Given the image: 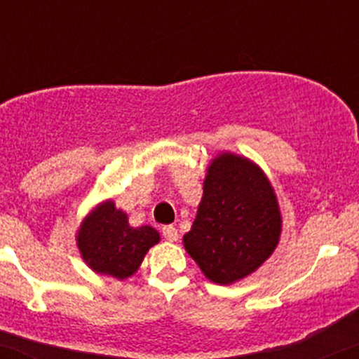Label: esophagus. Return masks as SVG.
<instances>
[{"instance_id":"34e87169","label":"esophagus","mask_w":359,"mask_h":359,"mask_svg":"<svg viewBox=\"0 0 359 359\" xmlns=\"http://www.w3.org/2000/svg\"><path fill=\"white\" fill-rule=\"evenodd\" d=\"M161 233H163L165 240H168V242H177V240H179V231H177V228L172 226V224H167V226L161 228Z\"/></svg>"}]
</instances>
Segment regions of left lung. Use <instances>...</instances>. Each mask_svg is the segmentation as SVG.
Returning a JSON list of instances; mask_svg holds the SVG:
<instances>
[{
    "label": "left lung",
    "mask_w": 359,
    "mask_h": 359,
    "mask_svg": "<svg viewBox=\"0 0 359 359\" xmlns=\"http://www.w3.org/2000/svg\"><path fill=\"white\" fill-rule=\"evenodd\" d=\"M283 216L273 184L255 161L222 151L208 165L187 254L216 285L255 273L278 247Z\"/></svg>",
    "instance_id": "left-lung-1"
}]
</instances>
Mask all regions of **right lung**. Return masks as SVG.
Listing matches in <instances>:
<instances>
[{
    "label": "right lung",
    "instance_id": "right-lung-1",
    "mask_svg": "<svg viewBox=\"0 0 359 359\" xmlns=\"http://www.w3.org/2000/svg\"><path fill=\"white\" fill-rule=\"evenodd\" d=\"M160 242L149 224L131 226L124 211L112 199L98 203L76 231V245L86 266L97 274L124 281L140 269L147 252Z\"/></svg>",
    "mask_w": 359,
    "mask_h": 359
}]
</instances>
